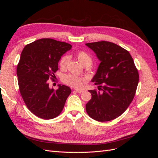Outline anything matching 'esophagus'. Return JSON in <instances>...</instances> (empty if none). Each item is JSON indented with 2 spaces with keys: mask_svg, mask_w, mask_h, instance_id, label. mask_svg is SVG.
<instances>
[{
  "mask_svg": "<svg viewBox=\"0 0 158 158\" xmlns=\"http://www.w3.org/2000/svg\"><path fill=\"white\" fill-rule=\"evenodd\" d=\"M75 92H76L77 93H81V92H83V90L79 89H75Z\"/></svg>",
  "mask_w": 158,
  "mask_h": 158,
  "instance_id": "34e87169",
  "label": "esophagus"
}]
</instances>
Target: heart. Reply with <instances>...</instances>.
Here are the masks:
<instances>
[{
    "label": "heart",
    "mask_w": 158,
    "mask_h": 158,
    "mask_svg": "<svg viewBox=\"0 0 158 158\" xmlns=\"http://www.w3.org/2000/svg\"><path fill=\"white\" fill-rule=\"evenodd\" d=\"M76 58L78 59L80 64L84 66H88L92 63V59L91 56L84 51H79L76 54ZM70 57L68 55H64L61 57L59 61V66L62 69H65L68 65ZM63 82L66 85L74 88H80L82 86L85 79L79 76L73 74H65L62 78Z\"/></svg>",
    "instance_id": "b5f03b06"
}]
</instances>
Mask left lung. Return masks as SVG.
<instances>
[{"instance_id":"8db88e82","label":"left lung","mask_w":158,"mask_h":158,"mask_svg":"<svg viewBox=\"0 0 158 158\" xmlns=\"http://www.w3.org/2000/svg\"><path fill=\"white\" fill-rule=\"evenodd\" d=\"M101 61L92 81L98 90H89L92 98L85 105L94 120H113L125 112L135 97L139 74L128 51L112 42L101 41L85 44Z\"/></svg>"}]
</instances>
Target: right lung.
Returning <instances> with one entry per match:
<instances>
[{"label":"right lung","mask_w":158,"mask_h":158,"mask_svg":"<svg viewBox=\"0 0 158 158\" xmlns=\"http://www.w3.org/2000/svg\"><path fill=\"white\" fill-rule=\"evenodd\" d=\"M71 47L44 38L26 45L22 52L16 70L19 89L27 109L38 117L52 119L63 111L71 89L64 85L51 89L48 80L54 82L61 56Z\"/></svg>","instance_id":"right-lung-1"}]
</instances>
